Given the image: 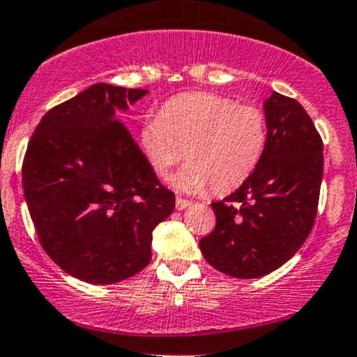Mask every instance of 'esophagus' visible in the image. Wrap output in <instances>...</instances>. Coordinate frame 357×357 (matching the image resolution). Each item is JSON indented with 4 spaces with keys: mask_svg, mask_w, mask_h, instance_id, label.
<instances>
[{
    "mask_svg": "<svg viewBox=\"0 0 357 357\" xmlns=\"http://www.w3.org/2000/svg\"><path fill=\"white\" fill-rule=\"evenodd\" d=\"M187 206H190V201L182 199V197H177V201H175V208H177L178 211H182V209H185Z\"/></svg>",
    "mask_w": 357,
    "mask_h": 357,
    "instance_id": "esophagus-1",
    "label": "esophagus"
}]
</instances>
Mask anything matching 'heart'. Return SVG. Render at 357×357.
Returning a JSON list of instances; mask_svg holds the SVG:
<instances>
[{"mask_svg": "<svg viewBox=\"0 0 357 357\" xmlns=\"http://www.w3.org/2000/svg\"><path fill=\"white\" fill-rule=\"evenodd\" d=\"M266 142V116L259 108L211 93L168 99L141 128V148L158 177L167 178L183 156L189 161L174 177V185L187 194L209 185L218 194L237 189L256 170Z\"/></svg>", "mask_w": 357, "mask_h": 357, "instance_id": "1", "label": "heart"}]
</instances>
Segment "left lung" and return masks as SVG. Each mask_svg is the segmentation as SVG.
Returning <instances> with one entry per match:
<instances>
[{"instance_id":"left-lung-1","label":"left lung","mask_w":357,"mask_h":357,"mask_svg":"<svg viewBox=\"0 0 357 357\" xmlns=\"http://www.w3.org/2000/svg\"><path fill=\"white\" fill-rule=\"evenodd\" d=\"M268 142L252 175L213 203L216 227L199 241L204 259L235 278L271 273L296 255L314 225L323 178V142L296 99L263 102Z\"/></svg>"}]
</instances>
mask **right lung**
I'll list each match as a JSON object with an SVG mask.
<instances>
[{"label":"right lung","mask_w":357,"mask_h":357,"mask_svg":"<svg viewBox=\"0 0 357 357\" xmlns=\"http://www.w3.org/2000/svg\"><path fill=\"white\" fill-rule=\"evenodd\" d=\"M146 94L94 84L50 109L27 146L22 183L41 245L87 284H116L144 270L153 230L175 209L174 192L116 120Z\"/></svg>","instance_id":"1"}]
</instances>
